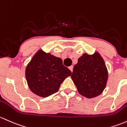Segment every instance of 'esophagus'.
<instances>
[{"label": "esophagus", "mask_w": 127, "mask_h": 127, "mask_svg": "<svg viewBox=\"0 0 127 127\" xmlns=\"http://www.w3.org/2000/svg\"><path fill=\"white\" fill-rule=\"evenodd\" d=\"M69 69H70V70L71 71V72H72V70H73V66H71L70 67H69Z\"/></svg>", "instance_id": "1"}]
</instances>
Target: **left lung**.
Here are the masks:
<instances>
[{
	"mask_svg": "<svg viewBox=\"0 0 127 127\" xmlns=\"http://www.w3.org/2000/svg\"><path fill=\"white\" fill-rule=\"evenodd\" d=\"M108 76L106 65L98 52L92 55L83 54L78 58L71 75L79 94L89 99L102 93Z\"/></svg>",
	"mask_w": 127,
	"mask_h": 127,
	"instance_id": "8db88e82",
	"label": "left lung"
}]
</instances>
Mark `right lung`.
Segmentation results:
<instances>
[{"mask_svg":"<svg viewBox=\"0 0 127 127\" xmlns=\"http://www.w3.org/2000/svg\"><path fill=\"white\" fill-rule=\"evenodd\" d=\"M72 75L61 58L39 49L25 69L29 88L38 96L48 97L58 91L61 83Z\"/></svg>","mask_w":127,"mask_h":127,"instance_id":"right-lung-1","label":"right lung"}]
</instances>
